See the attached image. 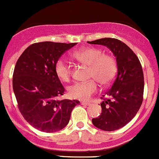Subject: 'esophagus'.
Returning <instances> with one entry per match:
<instances>
[{
	"mask_svg": "<svg viewBox=\"0 0 159 159\" xmlns=\"http://www.w3.org/2000/svg\"><path fill=\"white\" fill-rule=\"evenodd\" d=\"M81 104L83 105V106H89V105H91L90 103H87V102H81Z\"/></svg>",
	"mask_w": 159,
	"mask_h": 159,
	"instance_id": "1",
	"label": "esophagus"
}]
</instances>
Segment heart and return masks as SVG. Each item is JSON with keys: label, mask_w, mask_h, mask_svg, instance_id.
<instances>
[{"label": "heart", "mask_w": 159, "mask_h": 159, "mask_svg": "<svg viewBox=\"0 0 159 159\" xmlns=\"http://www.w3.org/2000/svg\"><path fill=\"white\" fill-rule=\"evenodd\" d=\"M73 56L82 63L89 66L88 77L93 80L76 83L68 87V94L71 98L88 100L99 90L97 80L103 86H107L114 81L117 71L115 58L104 54L97 48H84L76 51ZM55 73L61 81L68 82L71 77V66L63 58L57 60L55 65Z\"/></svg>", "instance_id": "obj_1"}]
</instances>
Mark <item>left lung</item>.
Segmentation results:
<instances>
[{
	"label": "left lung",
	"mask_w": 159,
	"mask_h": 159,
	"mask_svg": "<svg viewBox=\"0 0 159 159\" xmlns=\"http://www.w3.org/2000/svg\"><path fill=\"white\" fill-rule=\"evenodd\" d=\"M88 43L107 46L116 57L115 80L102 97V113L92 119L93 125L99 129L116 131L129 123L141 107L144 93L142 67L135 53L118 39L104 38Z\"/></svg>",
	"instance_id": "1"
}]
</instances>
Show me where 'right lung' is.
<instances>
[{
	"mask_svg": "<svg viewBox=\"0 0 159 159\" xmlns=\"http://www.w3.org/2000/svg\"><path fill=\"white\" fill-rule=\"evenodd\" d=\"M76 43L42 42L23 52L13 73V89L23 117L41 131L52 133L65 128L76 100H58L65 88L55 73L60 56Z\"/></svg>",
	"mask_w": 159,
	"mask_h": 159,
	"instance_id": "obj_1",
	"label": "right lung"
}]
</instances>
